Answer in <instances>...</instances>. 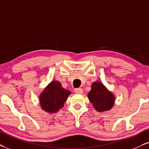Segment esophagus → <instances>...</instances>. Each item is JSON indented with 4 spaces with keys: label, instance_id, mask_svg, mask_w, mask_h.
Instances as JSON below:
<instances>
[{
    "label": "esophagus",
    "instance_id": "34e87169",
    "mask_svg": "<svg viewBox=\"0 0 149 149\" xmlns=\"http://www.w3.org/2000/svg\"><path fill=\"white\" fill-rule=\"evenodd\" d=\"M74 91H75V93L77 94H82V93H83V90H82L81 88H75Z\"/></svg>",
    "mask_w": 149,
    "mask_h": 149
}]
</instances>
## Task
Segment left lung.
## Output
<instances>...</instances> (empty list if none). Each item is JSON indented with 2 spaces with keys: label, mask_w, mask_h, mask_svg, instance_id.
<instances>
[{
  "label": "left lung",
  "mask_w": 149,
  "mask_h": 149,
  "mask_svg": "<svg viewBox=\"0 0 149 149\" xmlns=\"http://www.w3.org/2000/svg\"><path fill=\"white\" fill-rule=\"evenodd\" d=\"M88 98L94 109L98 112L111 110L114 106L116 100L113 93L100 81L92 83L91 89L88 93Z\"/></svg>",
  "instance_id": "obj_1"
}]
</instances>
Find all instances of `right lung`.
I'll list each match as a JSON object with an SVG mask.
<instances>
[{
  "mask_svg": "<svg viewBox=\"0 0 149 149\" xmlns=\"http://www.w3.org/2000/svg\"><path fill=\"white\" fill-rule=\"evenodd\" d=\"M71 93L70 91L62 86L59 81H52L40 94L41 109L49 113H55L64 107Z\"/></svg>",
  "mask_w": 149,
  "mask_h": 149,
  "instance_id": "right-lung-1",
  "label": "right lung"
}]
</instances>
